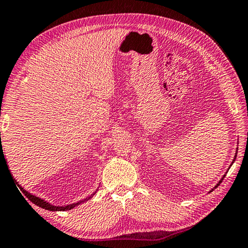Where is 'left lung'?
Here are the masks:
<instances>
[{"instance_id": "1", "label": "left lung", "mask_w": 248, "mask_h": 248, "mask_svg": "<svg viewBox=\"0 0 248 248\" xmlns=\"http://www.w3.org/2000/svg\"><path fill=\"white\" fill-rule=\"evenodd\" d=\"M235 159H236V157H235ZM235 159H234V161H235ZM221 181H222V179L220 180V182H221ZM220 182H219V184H220ZM219 184H218V185H219ZM218 185H217V186H218Z\"/></svg>"}]
</instances>
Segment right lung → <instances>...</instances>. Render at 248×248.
<instances>
[{
    "label": "right lung",
    "mask_w": 248,
    "mask_h": 248,
    "mask_svg": "<svg viewBox=\"0 0 248 248\" xmlns=\"http://www.w3.org/2000/svg\"><path fill=\"white\" fill-rule=\"evenodd\" d=\"M1 155L4 156V154H3L2 146L0 148V156H1ZM4 160H5V157H4ZM5 163H6V161H5ZM14 181H16V180H14ZM16 185L17 186V188L20 189V191L23 192L24 195H26L27 198H28L29 200H30V202H32L34 204H37V206L44 208V209H46V210H52V211H56V210H58V211H62H62H63V210H70L71 208H75L76 206H78V204H79V203L84 202H86V200H88L89 198H91V197H88V198L81 200V202H76V203L68 204V206H64V207H57V206H52V204H50L49 202H45V200L38 198V197H35V196H33V195H30V193L27 192L26 190H24V189L22 188V186H20L19 185H17V182H16Z\"/></svg>",
    "instance_id": "obj_1"
}]
</instances>
